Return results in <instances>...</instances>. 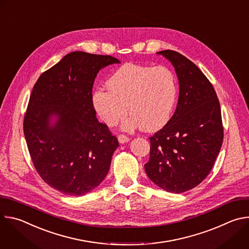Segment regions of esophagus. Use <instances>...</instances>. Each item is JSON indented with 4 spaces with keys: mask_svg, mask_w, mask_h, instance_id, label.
<instances>
[{
    "mask_svg": "<svg viewBox=\"0 0 249 249\" xmlns=\"http://www.w3.org/2000/svg\"><path fill=\"white\" fill-rule=\"evenodd\" d=\"M129 140H130V139H129V137H128V136H126V135H123V134L118 135V141H119V143H120V144L127 143V142H128Z\"/></svg>",
    "mask_w": 249,
    "mask_h": 249,
    "instance_id": "obj_1",
    "label": "esophagus"
}]
</instances>
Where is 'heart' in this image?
Listing matches in <instances>:
<instances>
[{
  "instance_id": "obj_1",
  "label": "heart",
  "mask_w": 249,
  "mask_h": 249,
  "mask_svg": "<svg viewBox=\"0 0 249 249\" xmlns=\"http://www.w3.org/2000/svg\"><path fill=\"white\" fill-rule=\"evenodd\" d=\"M108 89L92 93V106L99 118L113 126L128 111L123 129L141 127L155 132L164 127L174 110L178 84L172 71L164 66L127 63L119 67L106 82Z\"/></svg>"
}]
</instances>
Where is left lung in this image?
Listing matches in <instances>:
<instances>
[{"label":"left lung","instance_id":"8db88e82","mask_svg":"<svg viewBox=\"0 0 249 249\" xmlns=\"http://www.w3.org/2000/svg\"><path fill=\"white\" fill-rule=\"evenodd\" d=\"M173 65L179 97L168 123L150 137L149 178L161 189L182 193L199 185L220 153L224 128L217 93L201 70L173 50L160 51Z\"/></svg>","mask_w":249,"mask_h":249}]
</instances>
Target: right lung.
Listing matches in <instances>:
<instances>
[{
	"label": "right lung",
	"mask_w": 249,
	"mask_h": 249,
	"mask_svg": "<svg viewBox=\"0 0 249 249\" xmlns=\"http://www.w3.org/2000/svg\"><path fill=\"white\" fill-rule=\"evenodd\" d=\"M115 63L108 55L69 53L33 87L23 119L28 152L44 182L63 194L89 193L109 170L119 143L96 119L91 97L99 70Z\"/></svg>",
	"instance_id": "obj_1"
}]
</instances>
